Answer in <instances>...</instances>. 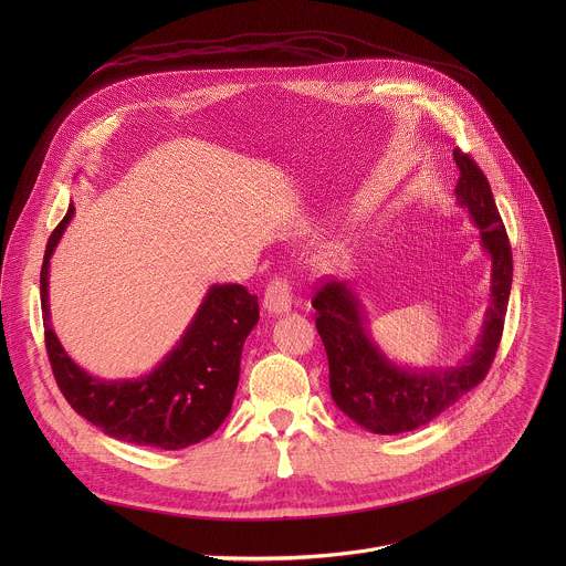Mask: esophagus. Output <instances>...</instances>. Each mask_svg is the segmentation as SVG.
Instances as JSON below:
<instances>
[{
	"mask_svg": "<svg viewBox=\"0 0 566 566\" xmlns=\"http://www.w3.org/2000/svg\"><path fill=\"white\" fill-rule=\"evenodd\" d=\"M293 304V293H291V284L282 277H275L264 293V308L271 315H282L286 311H291Z\"/></svg>",
	"mask_w": 566,
	"mask_h": 566,
	"instance_id": "34e87169",
	"label": "esophagus"
}]
</instances>
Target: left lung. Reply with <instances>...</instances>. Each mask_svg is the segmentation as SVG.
I'll return each mask as SVG.
<instances>
[{"label": "left lung", "instance_id": "8db88e82", "mask_svg": "<svg viewBox=\"0 0 566 566\" xmlns=\"http://www.w3.org/2000/svg\"><path fill=\"white\" fill-rule=\"evenodd\" d=\"M459 168L457 203L479 228L483 253L491 258V304L481 334L454 367L412 369L391 363L374 343L363 302L349 282H325L315 297V329L329 358V389L340 412L374 434L417 430L486 378L504 332L513 284V253L489 179L461 149L452 151Z\"/></svg>", "mask_w": 566, "mask_h": 566}]
</instances>
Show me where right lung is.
I'll return each mask as SVG.
<instances>
[{
  "label": "right lung",
  "instance_id": "add662e5",
  "mask_svg": "<svg viewBox=\"0 0 566 566\" xmlns=\"http://www.w3.org/2000/svg\"><path fill=\"white\" fill-rule=\"evenodd\" d=\"M73 210L49 237L40 273L46 354L60 391L80 417L127 443L181 450L208 439L230 415L241 349L260 319L258 295L241 284H212L175 349L149 374L92 376L69 358L49 319V264Z\"/></svg>",
  "mask_w": 566,
  "mask_h": 566
}]
</instances>
